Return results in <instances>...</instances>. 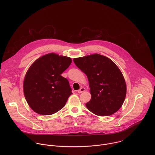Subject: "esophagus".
I'll return each instance as SVG.
<instances>
[{"label": "esophagus", "mask_w": 155, "mask_h": 155, "mask_svg": "<svg viewBox=\"0 0 155 155\" xmlns=\"http://www.w3.org/2000/svg\"><path fill=\"white\" fill-rule=\"evenodd\" d=\"M84 91H85V88H84V87H81V88H80V90H78L77 91V93L80 94V93H83V92H84Z\"/></svg>", "instance_id": "1"}]
</instances>
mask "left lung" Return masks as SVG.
Returning a JSON list of instances; mask_svg holds the SVG:
<instances>
[{
	"label": "left lung",
	"mask_w": 155,
	"mask_h": 155,
	"mask_svg": "<svg viewBox=\"0 0 155 155\" xmlns=\"http://www.w3.org/2000/svg\"><path fill=\"white\" fill-rule=\"evenodd\" d=\"M74 62L89 81L91 99L86 104L87 108L99 116L117 112L126 95V82L118 66L99 54L74 58Z\"/></svg>",
	"instance_id": "obj_1"
}]
</instances>
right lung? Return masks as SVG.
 <instances>
[{"label": "right lung", "instance_id": "1", "mask_svg": "<svg viewBox=\"0 0 155 155\" xmlns=\"http://www.w3.org/2000/svg\"><path fill=\"white\" fill-rule=\"evenodd\" d=\"M71 63V58L50 53L31 65L23 90L28 105L35 112L50 115L64 107L72 93L68 80L61 75Z\"/></svg>", "mask_w": 155, "mask_h": 155}]
</instances>
